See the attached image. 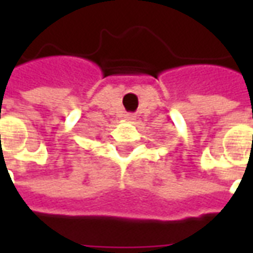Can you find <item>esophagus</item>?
I'll return each mask as SVG.
<instances>
[{
	"label": "esophagus",
	"mask_w": 253,
	"mask_h": 253,
	"mask_svg": "<svg viewBox=\"0 0 253 253\" xmlns=\"http://www.w3.org/2000/svg\"><path fill=\"white\" fill-rule=\"evenodd\" d=\"M125 118H126L127 121H132V119H134V118H135V116L132 115V114H127V115L125 116Z\"/></svg>",
	"instance_id": "1"
}]
</instances>
